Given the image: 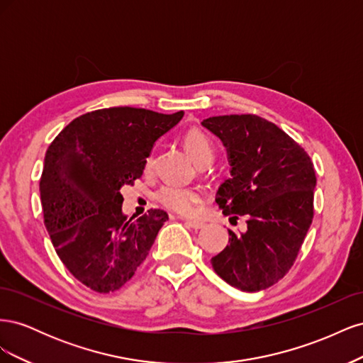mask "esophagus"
<instances>
[{
	"instance_id": "1",
	"label": "esophagus",
	"mask_w": 363,
	"mask_h": 363,
	"mask_svg": "<svg viewBox=\"0 0 363 363\" xmlns=\"http://www.w3.org/2000/svg\"><path fill=\"white\" fill-rule=\"evenodd\" d=\"M182 221H184L186 224H188L189 227L199 230V228H203L204 227V223H200V221H195V219H184V218H180Z\"/></svg>"
}]
</instances>
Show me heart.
Returning <instances> with one entry per match:
<instances>
[{"label": "heart", "instance_id": "1", "mask_svg": "<svg viewBox=\"0 0 363 363\" xmlns=\"http://www.w3.org/2000/svg\"><path fill=\"white\" fill-rule=\"evenodd\" d=\"M183 145L186 151L189 152V156L199 163H211L213 159V145L212 140L201 130L192 128L186 131L183 136ZM152 168V156H148L145 162V169L150 171ZM203 199V195L199 189L186 188L182 184L167 183L157 191V200L160 204H163L172 212H177L182 215H189L195 211L196 204H199Z\"/></svg>", "mask_w": 363, "mask_h": 363}]
</instances>
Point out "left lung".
<instances>
[{
	"label": "left lung",
	"mask_w": 363,
	"mask_h": 363,
	"mask_svg": "<svg viewBox=\"0 0 363 363\" xmlns=\"http://www.w3.org/2000/svg\"><path fill=\"white\" fill-rule=\"evenodd\" d=\"M228 150L232 177L216 192L224 215L247 216V232L228 230V245L212 257L233 288L257 292L286 276L313 219V162L281 128L257 115L203 121Z\"/></svg>",
	"instance_id": "8db88e82"
}]
</instances>
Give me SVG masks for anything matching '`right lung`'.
Returning a JSON list of instances; mask_svg holds the SVG:
<instances>
[{"label":"right lung","instance_id":"add662e5","mask_svg":"<svg viewBox=\"0 0 363 363\" xmlns=\"http://www.w3.org/2000/svg\"><path fill=\"white\" fill-rule=\"evenodd\" d=\"M183 115L100 108L75 118L48 147L39 182L43 223L63 265L89 289L123 288L168 219L160 208L127 219L119 189L142 177L155 142Z\"/></svg>","mask_w":363,"mask_h":363}]
</instances>
